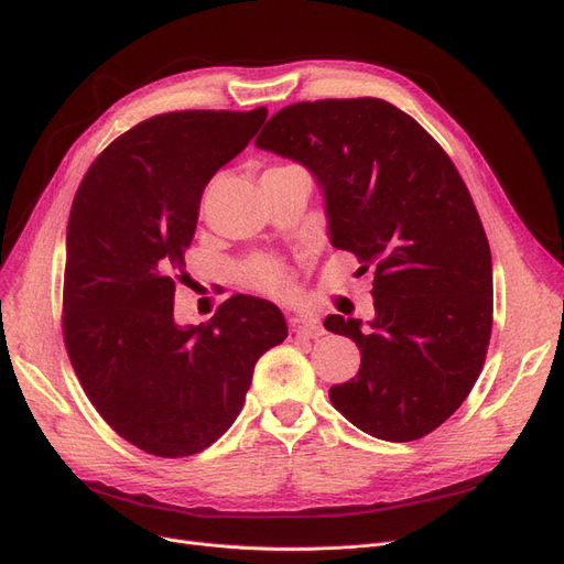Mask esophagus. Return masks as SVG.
<instances>
[{"label":"esophagus","instance_id":"obj_1","mask_svg":"<svg viewBox=\"0 0 564 564\" xmlns=\"http://www.w3.org/2000/svg\"><path fill=\"white\" fill-rule=\"evenodd\" d=\"M289 329H292V334H296L301 338H319L324 334V327L319 324V319L311 313H299L294 317H289Z\"/></svg>","mask_w":564,"mask_h":564}]
</instances>
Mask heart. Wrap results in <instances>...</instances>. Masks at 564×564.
I'll return each instance as SVG.
<instances>
[{"label": "heart", "mask_w": 564, "mask_h": 564, "mask_svg": "<svg viewBox=\"0 0 564 564\" xmlns=\"http://www.w3.org/2000/svg\"><path fill=\"white\" fill-rule=\"evenodd\" d=\"M272 169H284V166H272ZM268 169V172H272ZM240 278L245 284L265 289V292H280L289 284V270L272 256H256V259L247 261L240 268Z\"/></svg>", "instance_id": "obj_1"}]
</instances>
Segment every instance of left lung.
Here are the masks:
<instances>
[{
    "mask_svg": "<svg viewBox=\"0 0 564 564\" xmlns=\"http://www.w3.org/2000/svg\"><path fill=\"white\" fill-rule=\"evenodd\" d=\"M256 145L308 169L332 245L373 272L367 329L324 319L362 355L355 379L332 386V404L379 440L429 435L468 398L491 336V251L464 178L414 117L381 98L286 106Z\"/></svg>",
    "mask_w": 564,
    "mask_h": 564,
    "instance_id": "8db88e82",
    "label": "left lung"
}]
</instances>
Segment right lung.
<instances>
[{
	"instance_id": "right-lung-1",
	"label": "right lung",
	"mask_w": 564,
	"mask_h": 564,
	"mask_svg": "<svg viewBox=\"0 0 564 564\" xmlns=\"http://www.w3.org/2000/svg\"><path fill=\"white\" fill-rule=\"evenodd\" d=\"M268 110H178L115 139L82 178L65 237L63 338L110 429L164 458L193 456L242 412L259 357L286 338L270 301L235 294L199 327L174 322L204 187Z\"/></svg>"
}]
</instances>
